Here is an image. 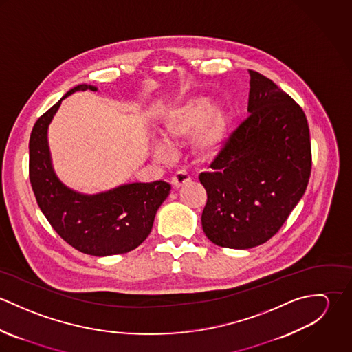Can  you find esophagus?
<instances>
[{
	"label": "esophagus",
	"instance_id": "1",
	"mask_svg": "<svg viewBox=\"0 0 352 352\" xmlns=\"http://www.w3.org/2000/svg\"><path fill=\"white\" fill-rule=\"evenodd\" d=\"M170 182H172V186H173L175 188H180V187H183V186H186L187 183L191 182V176H190L188 173L180 170V172H176V173L172 176Z\"/></svg>",
	"mask_w": 352,
	"mask_h": 352
}]
</instances>
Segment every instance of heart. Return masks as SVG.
Instances as JSON below:
<instances>
[{"mask_svg": "<svg viewBox=\"0 0 352 352\" xmlns=\"http://www.w3.org/2000/svg\"><path fill=\"white\" fill-rule=\"evenodd\" d=\"M230 120L225 108L210 104L206 99L194 98L170 108L162 120L165 141L154 142V157L169 161L173 146L188 140L194 158L210 162L219 157L229 138Z\"/></svg>", "mask_w": 352, "mask_h": 352, "instance_id": "1", "label": "heart"}]
</instances>
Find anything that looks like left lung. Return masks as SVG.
<instances>
[{
	"mask_svg": "<svg viewBox=\"0 0 352 352\" xmlns=\"http://www.w3.org/2000/svg\"><path fill=\"white\" fill-rule=\"evenodd\" d=\"M248 118L199 175L207 192L201 228L225 248L250 250L268 241L301 201L311 151L301 107L265 76L248 70Z\"/></svg>",
	"mask_w": 352,
	"mask_h": 352,
	"instance_id": "1",
	"label": "left lung"
}]
</instances>
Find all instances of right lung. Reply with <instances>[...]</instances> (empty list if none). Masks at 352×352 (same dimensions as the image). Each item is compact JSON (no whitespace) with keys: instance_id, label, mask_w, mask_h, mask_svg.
<instances>
[{"instance_id":"right-lung-1","label":"right lung","mask_w":352,"mask_h":352,"mask_svg":"<svg viewBox=\"0 0 352 352\" xmlns=\"http://www.w3.org/2000/svg\"><path fill=\"white\" fill-rule=\"evenodd\" d=\"M87 89L98 91L94 85H77L36 120L30 138V180L42 212L69 245L99 257L127 253L151 234L155 212L168 198L170 184L162 180L129 183L88 195L58 179L51 162L49 126L63 99Z\"/></svg>"}]
</instances>
